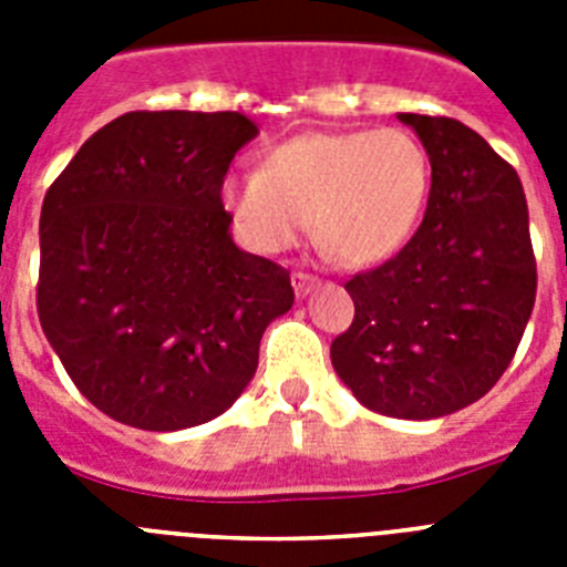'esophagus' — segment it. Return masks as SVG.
Here are the masks:
<instances>
[{
    "mask_svg": "<svg viewBox=\"0 0 567 567\" xmlns=\"http://www.w3.org/2000/svg\"><path fill=\"white\" fill-rule=\"evenodd\" d=\"M318 284H320L318 275L303 272V269H298V272H292V287H295V292L300 295V298H303V295L312 292V289L318 287Z\"/></svg>",
    "mask_w": 567,
    "mask_h": 567,
    "instance_id": "obj_1",
    "label": "esophagus"
}]
</instances>
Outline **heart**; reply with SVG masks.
Returning a JSON list of instances; mask_svg holds the SVG:
<instances>
[{
	"label": "heart",
	"mask_w": 567,
	"mask_h": 567,
	"mask_svg": "<svg viewBox=\"0 0 567 567\" xmlns=\"http://www.w3.org/2000/svg\"><path fill=\"white\" fill-rule=\"evenodd\" d=\"M224 204L255 247L278 252L312 218L320 247L372 267L409 247L432 198V158L409 130L303 133L269 150L258 173L227 175Z\"/></svg>",
	"instance_id": "heart-1"
}]
</instances>
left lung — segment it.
Wrapping results in <instances>:
<instances>
[{
    "label": "left lung",
    "instance_id": "8db88e82",
    "mask_svg": "<svg viewBox=\"0 0 567 567\" xmlns=\"http://www.w3.org/2000/svg\"><path fill=\"white\" fill-rule=\"evenodd\" d=\"M432 158V198L409 247L346 280L352 327L332 365L385 417H443L503 378L537 298L517 169L445 115L400 113Z\"/></svg>",
    "mask_w": 567,
    "mask_h": 567
}]
</instances>
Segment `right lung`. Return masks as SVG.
<instances>
[{"label":"right lung","mask_w":567,"mask_h":567,"mask_svg":"<svg viewBox=\"0 0 567 567\" xmlns=\"http://www.w3.org/2000/svg\"><path fill=\"white\" fill-rule=\"evenodd\" d=\"M240 113L133 110L82 144L39 218L37 309L79 392L118 423L178 432L227 412L264 329L292 309L280 264L229 238Z\"/></svg>","instance_id":"add662e5"}]
</instances>
